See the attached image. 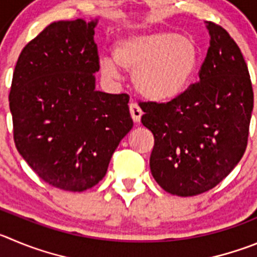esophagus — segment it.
Segmentation results:
<instances>
[{
    "mask_svg": "<svg viewBox=\"0 0 257 257\" xmlns=\"http://www.w3.org/2000/svg\"><path fill=\"white\" fill-rule=\"evenodd\" d=\"M129 111H131L132 119H133L134 123H140L141 117H142V114H143L140 105L136 104V102H131V104H129Z\"/></svg>",
    "mask_w": 257,
    "mask_h": 257,
    "instance_id": "34e87169",
    "label": "esophagus"
}]
</instances>
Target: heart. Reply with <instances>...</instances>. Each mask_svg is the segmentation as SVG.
Instances as JSON below:
<instances>
[{"label": "heart", "mask_w": 257, "mask_h": 257, "mask_svg": "<svg viewBox=\"0 0 257 257\" xmlns=\"http://www.w3.org/2000/svg\"><path fill=\"white\" fill-rule=\"evenodd\" d=\"M114 61L101 57L100 71L116 78L117 68L133 73L137 92L151 101H170L183 95L193 81L200 53L195 40L174 31L128 35L117 40Z\"/></svg>", "instance_id": "heart-1"}]
</instances>
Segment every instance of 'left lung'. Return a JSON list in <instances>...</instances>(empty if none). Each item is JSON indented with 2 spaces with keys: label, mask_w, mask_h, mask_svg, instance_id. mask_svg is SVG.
Returning <instances> with one entry per match:
<instances>
[{
  "label": "left lung",
  "mask_w": 257,
  "mask_h": 257,
  "mask_svg": "<svg viewBox=\"0 0 257 257\" xmlns=\"http://www.w3.org/2000/svg\"><path fill=\"white\" fill-rule=\"evenodd\" d=\"M210 47L199 82L169 102H140L155 137L152 176L167 193H205L236 167L247 147L253 91L238 45L222 26L207 23Z\"/></svg>",
  "instance_id": "8db88e82"
}]
</instances>
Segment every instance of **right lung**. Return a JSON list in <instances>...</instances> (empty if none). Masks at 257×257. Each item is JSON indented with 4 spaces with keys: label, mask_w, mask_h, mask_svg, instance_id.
Segmentation results:
<instances>
[{
    "label": "right lung",
    "mask_w": 257,
    "mask_h": 257,
    "mask_svg": "<svg viewBox=\"0 0 257 257\" xmlns=\"http://www.w3.org/2000/svg\"><path fill=\"white\" fill-rule=\"evenodd\" d=\"M96 24L48 25L21 52L9 96L19 153L45 183L67 191L102 180L133 126L126 93L95 90Z\"/></svg>",
    "instance_id": "add662e5"
}]
</instances>
